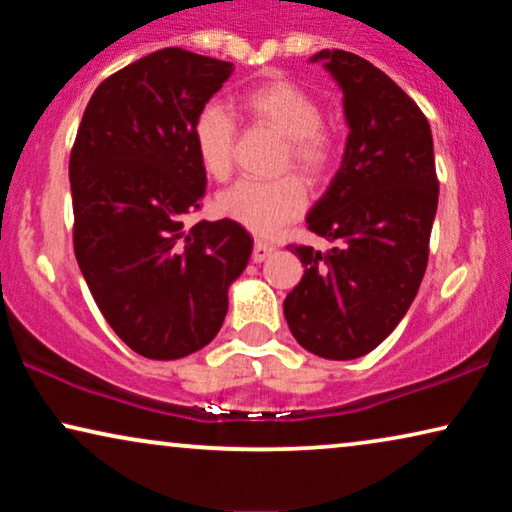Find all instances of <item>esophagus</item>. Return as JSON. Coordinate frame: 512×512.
Listing matches in <instances>:
<instances>
[{
    "label": "esophagus",
    "instance_id": "34e87169",
    "mask_svg": "<svg viewBox=\"0 0 512 512\" xmlns=\"http://www.w3.org/2000/svg\"><path fill=\"white\" fill-rule=\"evenodd\" d=\"M272 251H275V244L258 240V242L254 244V254H251V258H254V263H263L265 258L272 256Z\"/></svg>",
    "mask_w": 512,
    "mask_h": 512
}]
</instances>
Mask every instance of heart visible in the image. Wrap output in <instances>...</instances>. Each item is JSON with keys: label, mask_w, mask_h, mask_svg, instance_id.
<instances>
[{"label": "heart", "mask_w": 512, "mask_h": 512, "mask_svg": "<svg viewBox=\"0 0 512 512\" xmlns=\"http://www.w3.org/2000/svg\"><path fill=\"white\" fill-rule=\"evenodd\" d=\"M242 111L258 125H268L286 137L284 167L293 165L307 179L326 177L338 158V146L324 128V109L305 88L291 81H265L240 97ZM191 139L205 174L221 181L233 170L237 123L219 102H207L195 116ZM307 205L298 177L242 179L216 198V209L254 235H275L296 219Z\"/></svg>", "instance_id": "1"}]
</instances>
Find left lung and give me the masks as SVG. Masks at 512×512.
Returning a JSON list of instances; mask_svg holds the SVG:
<instances>
[{"label": "left lung", "mask_w": 512, "mask_h": 512, "mask_svg": "<svg viewBox=\"0 0 512 512\" xmlns=\"http://www.w3.org/2000/svg\"><path fill=\"white\" fill-rule=\"evenodd\" d=\"M310 60L338 81L349 125L340 170L305 219L338 247L291 244L305 275L284 317L307 352L349 361L373 352L417 296L438 209L436 160L429 121L387 74L338 48Z\"/></svg>", "instance_id": "1"}]
</instances>
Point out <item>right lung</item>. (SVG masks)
Returning <instances> with one entry per match:
<instances>
[{"mask_svg": "<svg viewBox=\"0 0 512 512\" xmlns=\"http://www.w3.org/2000/svg\"><path fill=\"white\" fill-rule=\"evenodd\" d=\"M233 62L163 48L104 79L69 156L74 254L97 307L132 352L184 359L209 345L254 240L198 221L207 174L191 128Z\"/></svg>", "mask_w": 512, "mask_h": 512, "instance_id": "1", "label": "right lung"}]
</instances>
